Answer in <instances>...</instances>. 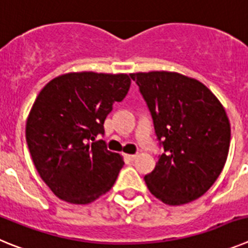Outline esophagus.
<instances>
[{
	"label": "esophagus",
	"mask_w": 248,
	"mask_h": 248,
	"mask_svg": "<svg viewBox=\"0 0 248 248\" xmlns=\"http://www.w3.org/2000/svg\"><path fill=\"white\" fill-rule=\"evenodd\" d=\"M125 157L128 160H130V161H133V160H134L135 157H137V155H135V154H126Z\"/></svg>",
	"instance_id": "obj_1"
}]
</instances>
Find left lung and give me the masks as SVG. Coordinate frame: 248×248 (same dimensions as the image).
Wrapping results in <instances>:
<instances>
[{
    "label": "left lung",
    "mask_w": 248,
    "mask_h": 248,
    "mask_svg": "<svg viewBox=\"0 0 248 248\" xmlns=\"http://www.w3.org/2000/svg\"><path fill=\"white\" fill-rule=\"evenodd\" d=\"M164 153L145 175L149 191L166 205H184L214 185L230 149L222 104L199 80L174 72L133 73Z\"/></svg>",
    "instance_id": "1"
}]
</instances>
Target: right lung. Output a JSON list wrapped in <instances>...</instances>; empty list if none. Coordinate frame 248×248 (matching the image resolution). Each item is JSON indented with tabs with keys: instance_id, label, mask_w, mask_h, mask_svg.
I'll return each instance as SVG.
<instances>
[{
	"instance_id": "1",
	"label": "right lung",
	"mask_w": 248,
	"mask_h": 248,
	"mask_svg": "<svg viewBox=\"0 0 248 248\" xmlns=\"http://www.w3.org/2000/svg\"><path fill=\"white\" fill-rule=\"evenodd\" d=\"M130 83L128 74L80 72L57 77L39 92L26 140L39 176L61 200L89 203L117 180L123 157L95 138Z\"/></svg>"
}]
</instances>
